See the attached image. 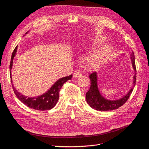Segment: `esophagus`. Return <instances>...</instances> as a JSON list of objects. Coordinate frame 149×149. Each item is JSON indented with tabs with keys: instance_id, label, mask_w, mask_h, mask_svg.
<instances>
[{
	"instance_id": "34e87169",
	"label": "esophagus",
	"mask_w": 149,
	"mask_h": 149,
	"mask_svg": "<svg viewBox=\"0 0 149 149\" xmlns=\"http://www.w3.org/2000/svg\"><path fill=\"white\" fill-rule=\"evenodd\" d=\"M82 71L79 70H76L74 71V73L73 74V76L76 78H78L81 77L82 76Z\"/></svg>"
}]
</instances>
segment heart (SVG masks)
<instances>
[{
	"instance_id": "1",
	"label": "heart",
	"mask_w": 149,
	"mask_h": 149,
	"mask_svg": "<svg viewBox=\"0 0 149 149\" xmlns=\"http://www.w3.org/2000/svg\"><path fill=\"white\" fill-rule=\"evenodd\" d=\"M106 39L104 37H99L95 40V43L98 45H103ZM113 51V47L111 45L102 46L88 56L87 65L91 68H97L107 62L111 57Z\"/></svg>"
}]
</instances>
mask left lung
<instances>
[{
	"mask_svg": "<svg viewBox=\"0 0 149 149\" xmlns=\"http://www.w3.org/2000/svg\"><path fill=\"white\" fill-rule=\"evenodd\" d=\"M130 58L132 60V63L133 68L135 72H136L134 54L133 51L131 54ZM89 78L91 79V87L87 92L86 97L87 103L91 108L97 111H111L118 109L122 106L128 100L130 95L132 94L133 91V87L136 84V73L133 76V87L131 88L129 92L124 96L118 100H111L105 98L100 92L98 88V77L97 72H93L89 75Z\"/></svg>",
	"mask_w": 149,
	"mask_h": 149,
	"instance_id": "left-lung-1",
	"label": "left lung"
}]
</instances>
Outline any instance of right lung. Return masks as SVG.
Instances as JSON below:
<instances>
[{"label":"right lung","mask_w":149,"mask_h":149,"mask_svg":"<svg viewBox=\"0 0 149 149\" xmlns=\"http://www.w3.org/2000/svg\"><path fill=\"white\" fill-rule=\"evenodd\" d=\"M28 32L29 31L27 32L26 34H27ZM17 49V46L15 47V49H14L12 53L10 64V73L11 83H12V79H11V70L13 67V58L16 54ZM71 78H72V74H71L68 76L63 77L62 78L58 79L46 92L36 97H28L24 96V95H22L20 92H19L16 90L14 87L13 84H12V86L14 92L17 98H18L22 103L28 106L29 108H31L38 111H46L49 110L52 108H54L56 106L58 100V92L60 91L61 88H62V87L65 83L68 80H70Z\"/></svg>","instance_id":"add662e5"}]
</instances>
